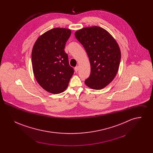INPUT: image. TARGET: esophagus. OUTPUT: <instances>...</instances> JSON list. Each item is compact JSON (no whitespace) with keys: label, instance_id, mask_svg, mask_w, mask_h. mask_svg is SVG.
Listing matches in <instances>:
<instances>
[{"label":"esophagus","instance_id":"34e87169","mask_svg":"<svg viewBox=\"0 0 153 153\" xmlns=\"http://www.w3.org/2000/svg\"><path fill=\"white\" fill-rule=\"evenodd\" d=\"M79 67L77 66H76L75 68H74V70H75V71L77 72L78 71H79Z\"/></svg>","mask_w":153,"mask_h":153}]
</instances>
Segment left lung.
Returning a JSON list of instances; mask_svg holds the SVG:
<instances>
[{"instance_id": "obj_1", "label": "left lung", "mask_w": 153, "mask_h": 153, "mask_svg": "<svg viewBox=\"0 0 153 153\" xmlns=\"http://www.w3.org/2000/svg\"><path fill=\"white\" fill-rule=\"evenodd\" d=\"M74 35L90 61L91 74L85 84L96 90L105 87L116 76L120 65L121 53L116 40L99 26L82 28Z\"/></svg>"}]
</instances>
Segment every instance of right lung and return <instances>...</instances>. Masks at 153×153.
I'll return each instance as SVG.
<instances>
[{"label":"right lung","instance_id":"add662e5","mask_svg":"<svg viewBox=\"0 0 153 153\" xmlns=\"http://www.w3.org/2000/svg\"><path fill=\"white\" fill-rule=\"evenodd\" d=\"M71 30L54 28L39 36L31 53L33 73L45 91L53 94L63 92L74 73L64 51Z\"/></svg>","mask_w":153,"mask_h":153}]
</instances>
